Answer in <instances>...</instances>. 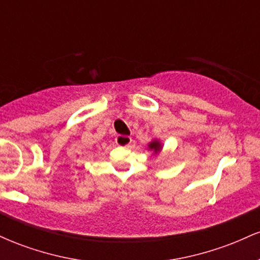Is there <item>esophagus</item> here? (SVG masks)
Segmentation results:
<instances>
[{
    "instance_id": "esophagus-1",
    "label": "esophagus",
    "mask_w": 260,
    "mask_h": 260,
    "mask_svg": "<svg viewBox=\"0 0 260 260\" xmlns=\"http://www.w3.org/2000/svg\"><path fill=\"white\" fill-rule=\"evenodd\" d=\"M116 144L120 145V147H128V145L132 143V138L128 136H122V134H118L117 137L115 138Z\"/></svg>"
}]
</instances>
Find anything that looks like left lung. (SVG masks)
I'll list each match as a JSON object with an SVG mask.
<instances>
[{"label": "left lung", "mask_w": 260, "mask_h": 260, "mask_svg": "<svg viewBox=\"0 0 260 260\" xmlns=\"http://www.w3.org/2000/svg\"><path fill=\"white\" fill-rule=\"evenodd\" d=\"M149 148L153 149L155 153H157V151H160V143L156 142V140H154V142H151L150 144H149Z\"/></svg>", "instance_id": "1"}]
</instances>
